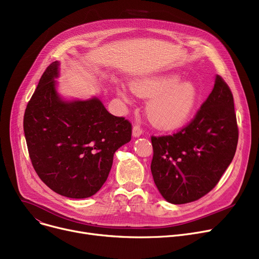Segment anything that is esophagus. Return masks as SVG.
I'll return each instance as SVG.
<instances>
[{"label":"esophagus","mask_w":259,"mask_h":259,"mask_svg":"<svg viewBox=\"0 0 259 259\" xmlns=\"http://www.w3.org/2000/svg\"><path fill=\"white\" fill-rule=\"evenodd\" d=\"M142 134H143V130L140 128V126H138V125L133 126V128H132V137L133 138H140Z\"/></svg>","instance_id":"1"}]
</instances>
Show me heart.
<instances>
[{"mask_svg":"<svg viewBox=\"0 0 259 259\" xmlns=\"http://www.w3.org/2000/svg\"><path fill=\"white\" fill-rule=\"evenodd\" d=\"M132 92L140 98L149 99L146 113L152 124L165 131L185 126L194 114L199 103V91L192 80H182L178 72L143 77L131 83ZM119 98L130 101L126 87L116 89Z\"/></svg>","mask_w":259,"mask_h":259,"instance_id":"1","label":"heart"}]
</instances>
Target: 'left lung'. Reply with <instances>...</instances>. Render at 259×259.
Masks as SVG:
<instances>
[{
  "mask_svg": "<svg viewBox=\"0 0 259 259\" xmlns=\"http://www.w3.org/2000/svg\"><path fill=\"white\" fill-rule=\"evenodd\" d=\"M151 142L153 181L168 202L182 205L209 193L232 161L238 142L233 95L225 80L215 76L212 92L187 127Z\"/></svg>",
  "mask_w": 259,
  "mask_h": 259,
  "instance_id": "8db88e82",
  "label": "left lung"
}]
</instances>
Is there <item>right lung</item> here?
<instances>
[{
  "label": "right lung",
  "mask_w": 259,
  "mask_h": 259,
  "mask_svg": "<svg viewBox=\"0 0 259 259\" xmlns=\"http://www.w3.org/2000/svg\"><path fill=\"white\" fill-rule=\"evenodd\" d=\"M60 62L40 77L24 114L32 166L56 193L87 198L108 179L113 155L131 140V124L109 113L98 97L66 100L58 92Z\"/></svg>",
  "instance_id": "obj_1"
}]
</instances>
